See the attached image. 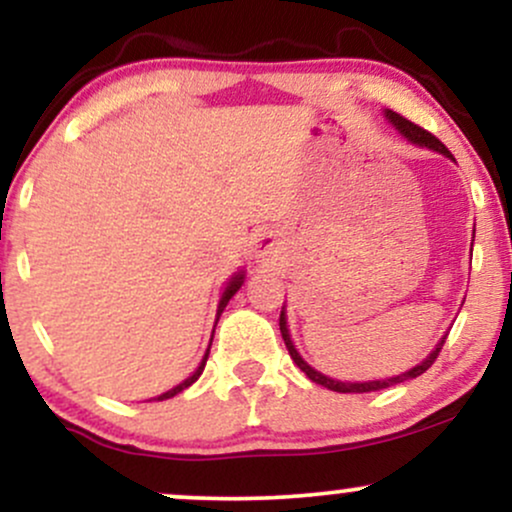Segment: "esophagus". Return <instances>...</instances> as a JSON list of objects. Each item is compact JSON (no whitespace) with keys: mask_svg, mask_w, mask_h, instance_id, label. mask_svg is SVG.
Wrapping results in <instances>:
<instances>
[{"mask_svg":"<svg viewBox=\"0 0 512 512\" xmlns=\"http://www.w3.org/2000/svg\"><path fill=\"white\" fill-rule=\"evenodd\" d=\"M255 250H257V257H260L262 262L276 260V252H279V238H276V233L262 231L255 240Z\"/></svg>","mask_w":512,"mask_h":512,"instance_id":"34e87169","label":"esophagus"}]
</instances>
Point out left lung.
<instances>
[{
  "label": "left lung",
  "mask_w": 512,
  "mask_h": 512,
  "mask_svg": "<svg viewBox=\"0 0 512 512\" xmlns=\"http://www.w3.org/2000/svg\"><path fill=\"white\" fill-rule=\"evenodd\" d=\"M385 117L392 122V125H395V129H397L399 134H402V137L409 139L411 144L426 146V149H433V151H438V154L452 158L450 151L445 149V144L440 142V139L433 137L431 132H426L424 127L414 125V122L407 120V117H402L399 113H395V110H385ZM279 330H281V337H284L286 349H289V354H291V358H293V363H296V366L301 368L303 373L308 375L310 380H313V383L327 387V390H334V392H378V390H385V387H392V385H397V383H404V380L419 378L421 373H426V370L431 368L433 363H436L440 349H443L445 339H448V334H445V337L440 339V342L436 344V349H433L431 354H428V356L424 358V361L419 363V366H414L411 370H407V373H399V375H395V378L366 380V383H342V380L327 378V375H322L320 370H315L313 366H308V363L303 361V356L298 354L296 346H293V342H291V334H289V325H286V313H284V308H281V315H279Z\"/></svg>",
  "instance_id": "obj_1"
}]
</instances>
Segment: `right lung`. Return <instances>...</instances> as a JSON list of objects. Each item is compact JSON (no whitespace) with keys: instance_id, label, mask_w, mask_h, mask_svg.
<instances>
[{"instance_id":"right-lung-1","label":"right lung","mask_w":512,"mask_h":512,"mask_svg":"<svg viewBox=\"0 0 512 512\" xmlns=\"http://www.w3.org/2000/svg\"><path fill=\"white\" fill-rule=\"evenodd\" d=\"M243 279H245V274L243 272H238L236 276H231V281H228V286H226V291H223V296H221V301H219V308H216V322H219V317H221V313H223V308H226L228 305V301H231L233 296H236V291L240 289V286H243ZM216 327V325H214ZM211 339H214V334H211ZM209 349H211V344H209ZM209 349H207V354H204V358H202V363H199L197 366V370L195 373L190 375V378L187 380H182L180 385H175L173 390H168V392H163V395H158V397H154V399H158V402H161V399H170V397H175L178 395V392H182L185 390V387H190L192 383H195V380L199 378V375H202V370H204V366H207V358H209Z\"/></svg>"}]
</instances>
